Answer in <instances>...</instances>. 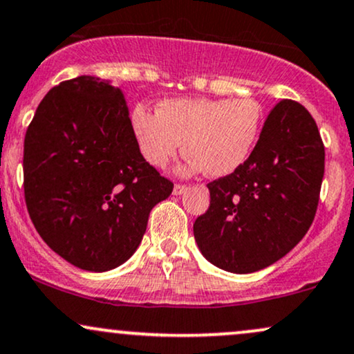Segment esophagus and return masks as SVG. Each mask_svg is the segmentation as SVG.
Masks as SVG:
<instances>
[{"label": "esophagus", "mask_w": 354, "mask_h": 354, "mask_svg": "<svg viewBox=\"0 0 354 354\" xmlns=\"http://www.w3.org/2000/svg\"><path fill=\"white\" fill-rule=\"evenodd\" d=\"M186 191H188V186H186V185H174L173 194L180 196V194H183V193H186Z\"/></svg>", "instance_id": "34e87169"}]
</instances>
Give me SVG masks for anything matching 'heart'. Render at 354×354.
<instances>
[{
  "instance_id": "obj_1",
  "label": "heart",
  "mask_w": 354,
  "mask_h": 354,
  "mask_svg": "<svg viewBox=\"0 0 354 354\" xmlns=\"http://www.w3.org/2000/svg\"><path fill=\"white\" fill-rule=\"evenodd\" d=\"M130 125L140 153L156 168H166L183 143L189 160L183 171L225 176L245 163L262 129V107L242 99H166L153 113L135 105Z\"/></svg>"
}]
</instances>
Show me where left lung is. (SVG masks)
Returning <instances> with one entry per match:
<instances>
[{
    "mask_svg": "<svg viewBox=\"0 0 354 354\" xmlns=\"http://www.w3.org/2000/svg\"><path fill=\"white\" fill-rule=\"evenodd\" d=\"M325 173V147L304 105L280 100L241 168L207 185L211 203L194 221L199 250L232 274L282 259L313 223Z\"/></svg>",
    "mask_w": 354,
    "mask_h": 354,
    "instance_id": "obj_1",
    "label": "left lung"
}]
</instances>
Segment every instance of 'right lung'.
<instances>
[{
    "label": "right lung",
    "instance_id": "obj_1",
    "mask_svg": "<svg viewBox=\"0 0 354 354\" xmlns=\"http://www.w3.org/2000/svg\"><path fill=\"white\" fill-rule=\"evenodd\" d=\"M24 198L42 241L105 272L133 255L173 183L143 158L120 88L92 75L50 88L24 136Z\"/></svg>",
    "mask_w": 354,
    "mask_h": 354
}]
</instances>
